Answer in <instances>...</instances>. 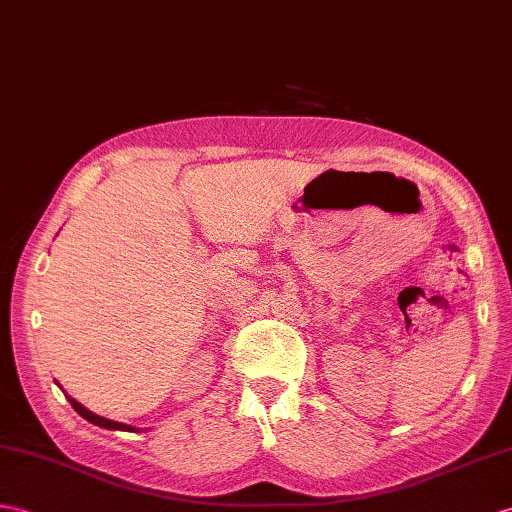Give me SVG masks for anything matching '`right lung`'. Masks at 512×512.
<instances>
[{
  "mask_svg": "<svg viewBox=\"0 0 512 512\" xmlns=\"http://www.w3.org/2000/svg\"><path fill=\"white\" fill-rule=\"evenodd\" d=\"M67 399H69L71 406H74V410L80 414V417L87 419L89 423L106 427V430H122V432H133V430H135V427H130V425H124V423H117V421H109V419L98 417V414H93V412L87 410L85 406H80V403H78L76 399H71V397H67Z\"/></svg>",
  "mask_w": 512,
  "mask_h": 512,
  "instance_id": "right-lung-1",
  "label": "right lung"
}]
</instances>
